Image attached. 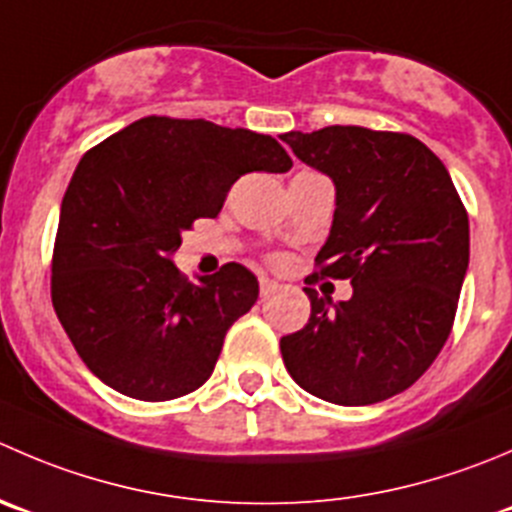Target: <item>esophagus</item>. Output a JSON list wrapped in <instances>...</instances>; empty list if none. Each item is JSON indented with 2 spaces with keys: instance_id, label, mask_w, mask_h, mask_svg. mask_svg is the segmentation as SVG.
<instances>
[{
  "instance_id": "1",
  "label": "esophagus",
  "mask_w": 512,
  "mask_h": 512,
  "mask_svg": "<svg viewBox=\"0 0 512 512\" xmlns=\"http://www.w3.org/2000/svg\"><path fill=\"white\" fill-rule=\"evenodd\" d=\"M277 282L275 280H270V277H260V295L262 297H267V295H272V292H277Z\"/></svg>"
}]
</instances>
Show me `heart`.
I'll return each instance as SVG.
<instances>
[{
	"label": "heart",
	"instance_id": "obj_1",
	"mask_svg": "<svg viewBox=\"0 0 512 512\" xmlns=\"http://www.w3.org/2000/svg\"><path fill=\"white\" fill-rule=\"evenodd\" d=\"M270 262H272V265H275V267H282V265H285V257H282V255H272Z\"/></svg>",
	"mask_w": 512,
	"mask_h": 512
}]
</instances>
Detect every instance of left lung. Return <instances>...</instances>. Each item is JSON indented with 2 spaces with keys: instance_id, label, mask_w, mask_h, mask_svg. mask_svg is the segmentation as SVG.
<instances>
[{
  "instance_id": "1",
  "label": "left lung",
  "mask_w": 512,
  "mask_h": 512,
  "mask_svg": "<svg viewBox=\"0 0 512 512\" xmlns=\"http://www.w3.org/2000/svg\"><path fill=\"white\" fill-rule=\"evenodd\" d=\"M282 142L335 182V217L317 277L350 280L352 297H310V320L282 337L292 380L335 405L403 393L433 365L453 330L470 257L463 200L443 162L405 132L322 127Z\"/></svg>"
}]
</instances>
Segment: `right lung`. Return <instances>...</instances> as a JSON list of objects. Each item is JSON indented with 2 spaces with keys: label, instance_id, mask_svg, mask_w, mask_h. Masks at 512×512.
<instances>
[{
  "label": "right lung",
  "instance_id": "1",
  "mask_svg": "<svg viewBox=\"0 0 512 512\" xmlns=\"http://www.w3.org/2000/svg\"><path fill=\"white\" fill-rule=\"evenodd\" d=\"M290 167L270 135L155 114L79 160L59 212L52 305L104 385L147 403L205 385L260 285L237 262L195 285L172 255L182 232L217 217L242 175Z\"/></svg>",
  "mask_w": 512,
  "mask_h": 512
}]
</instances>
